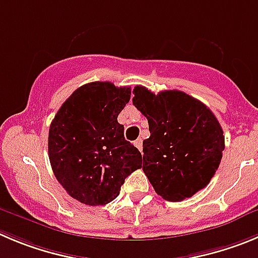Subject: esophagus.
Instances as JSON below:
<instances>
[{
  "mask_svg": "<svg viewBox=\"0 0 258 258\" xmlns=\"http://www.w3.org/2000/svg\"><path fill=\"white\" fill-rule=\"evenodd\" d=\"M135 146H136L137 149H139V150L140 151H143V140H141V139H137L136 141H135Z\"/></svg>",
  "mask_w": 258,
  "mask_h": 258,
  "instance_id": "esophagus-1",
  "label": "esophagus"
}]
</instances>
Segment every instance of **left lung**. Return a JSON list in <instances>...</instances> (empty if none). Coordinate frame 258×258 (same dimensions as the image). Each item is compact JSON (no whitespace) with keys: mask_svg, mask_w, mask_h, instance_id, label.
Returning <instances> with one entry per match:
<instances>
[{"mask_svg":"<svg viewBox=\"0 0 258 258\" xmlns=\"http://www.w3.org/2000/svg\"><path fill=\"white\" fill-rule=\"evenodd\" d=\"M132 103L149 122L143 170L155 192L167 201H182L206 187L220 164L223 128L204 103L179 90L158 95L145 86L134 89Z\"/></svg>","mask_w":258,"mask_h":258,"instance_id":"1","label":"left lung"}]
</instances>
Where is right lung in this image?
I'll use <instances>...</instances> for the list:
<instances>
[{"mask_svg": "<svg viewBox=\"0 0 258 258\" xmlns=\"http://www.w3.org/2000/svg\"><path fill=\"white\" fill-rule=\"evenodd\" d=\"M131 89L109 81L80 86L61 105L49 127L48 154L57 180L72 199L107 205L124 179L141 168V153L126 141L117 117Z\"/></svg>", "mask_w": 258, "mask_h": 258, "instance_id": "obj_1", "label": "right lung"}]
</instances>
